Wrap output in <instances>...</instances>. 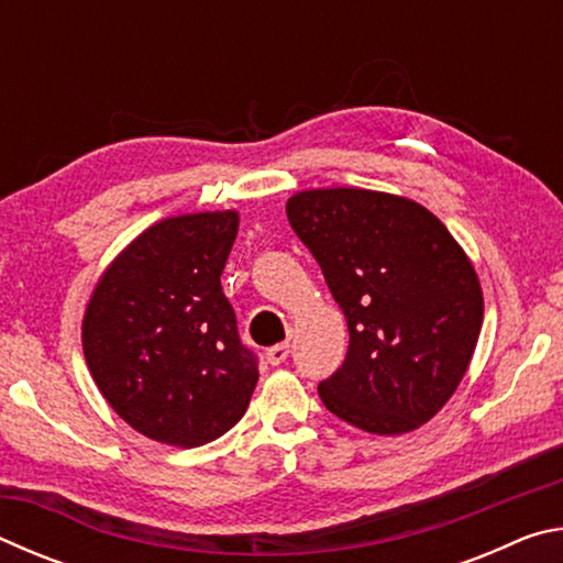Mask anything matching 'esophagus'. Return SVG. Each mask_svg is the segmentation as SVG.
<instances>
[{"instance_id":"obj_1","label":"esophagus","mask_w":563,"mask_h":563,"mask_svg":"<svg viewBox=\"0 0 563 563\" xmlns=\"http://www.w3.org/2000/svg\"><path fill=\"white\" fill-rule=\"evenodd\" d=\"M288 352H290L288 342H278V345L268 347V352H265V360H268L271 365H280V362L288 360Z\"/></svg>"}]
</instances>
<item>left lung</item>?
I'll return each instance as SVG.
<instances>
[{"label":"left lung","instance_id":"8db88e82","mask_svg":"<svg viewBox=\"0 0 563 563\" xmlns=\"http://www.w3.org/2000/svg\"><path fill=\"white\" fill-rule=\"evenodd\" d=\"M345 312V362L318 393L373 434L432 419L470 367L484 320L474 265L434 213L365 188H316L285 206Z\"/></svg>","mask_w":563,"mask_h":563}]
</instances>
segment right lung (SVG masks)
<instances>
[{
    "instance_id": "1",
    "label": "right lung",
    "mask_w": 563,
    "mask_h": 563,
    "mask_svg": "<svg viewBox=\"0 0 563 563\" xmlns=\"http://www.w3.org/2000/svg\"><path fill=\"white\" fill-rule=\"evenodd\" d=\"M235 211L158 221L91 292L84 357L107 402L148 440L201 446L245 415L258 357L238 338L221 275Z\"/></svg>"
}]
</instances>
